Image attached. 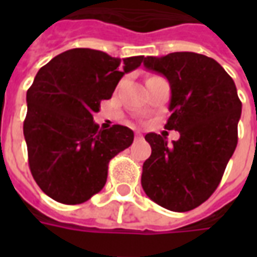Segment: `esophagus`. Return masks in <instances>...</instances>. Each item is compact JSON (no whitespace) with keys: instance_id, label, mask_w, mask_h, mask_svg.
<instances>
[{"instance_id":"1","label":"esophagus","mask_w":257,"mask_h":257,"mask_svg":"<svg viewBox=\"0 0 257 257\" xmlns=\"http://www.w3.org/2000/svg\"><path fill=\"white\" fill-rule=\"evenodd\" d=\"M136 139H143V135L140 132H136Z\"/></svg>"}]
</instances>
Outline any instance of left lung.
I'll return each instance as SVG.
<instances>
[{
  "instance_id": "left-lung-1",
  "label": "left lung",
  "mask_w": 257,
  "mask_h": 257,
  "mask_svg": "<svg viewBox=\"0 0 257 257\" xmlns=\"http://www.w3.org/2000/svg\"><path fill=\"white\" fill-rule=\"evenodd\" d=\"M145 67L171 85L165 129L180 139L147 134L151 156L143 164L142 187L165 209L187 212L205 202L220 183L238 142L242 103L232 78L215 59L194 52L145 58Z\"/></svg>"
}]
</instances>
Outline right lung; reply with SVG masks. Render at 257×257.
<instances>
[{
  "mask_svg": "<svg viewBox=\"0 0 257 257\" xmlns=\"http://www.w3.org/2000/svg\"><path fill=\"white\" fill-rule=\"evenodd\" d=\"M143 60L75 48L40 68L27 90L23 134L31 175L48 197L77 205L104 187L108 162L132 145L134 132L122 125L99 129L93 112Z\"/></svg>",
  "mask_w": 257,
  "mask_h": 257,
  "instance_id": "obj_1",
  "label": "right lung"
}]
</instances>
